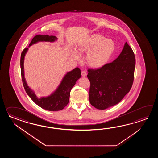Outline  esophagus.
<instances>
[{
  "mask_svg": "<svg viewBox=\"0 0 158 158\" xmlns=\"http://www.w3.org/2000/svg\"><path fill=\"white\" fill-rule=\"evenodd\" d=\"M81 75H82V77H85L87 75V73L85 71H82L81 72Z\"/></svg>",
  "mask_w": 158,
  "mask_h": 158,
  "instance_id": "1",
  "label": "esophagus"
}]
</instances>
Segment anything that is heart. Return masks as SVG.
Wrapping results in <instances>:
<instances>
[{
    "label": "heart",
    "instance_id": "1",
    "mask_svg": "<svg viewBox=\"0 0 158 158\" xmlns=\"http://www.w3.org/2000/svg\"><path fill=\"white\" fill-rule=\"evenodd\" d=\"M116 44L114 40L99 34H93L78 44L77 50L81 54H86L85 61L89 67L101 68L107 63L115 51ZM72 57L80 60V56L73 50Z\"/></svg>",
    "mask_w": 158,
    "mask_h": 158
}]
</instances>
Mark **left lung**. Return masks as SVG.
<instances>
[{
  "label": "left lung",
  "mask_w": 158,
  "mask_h": 158,
  "mask_svg": "<svg viewBox=\"0 0 158 158\" xmlns=\"http://www.w3.org/2000/svg\"><path fill=\"white\" fill-rule=\"evenodd\" d=\"M135 65L134 52L126 42L112 63L97 69H88L90 104L98 110H106L118 103L132 86Z\"/></svg>",
  "instance_id": "1"
}]
</instances>
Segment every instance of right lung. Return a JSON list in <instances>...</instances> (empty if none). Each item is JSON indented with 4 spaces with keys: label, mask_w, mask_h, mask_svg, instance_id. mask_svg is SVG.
I'll list each match as a JSON object with an SVG mask.
<instances>
[{
    "label": "right lung",
    "mask_w": 158,
    "mask_h": 158,
    "mask_svg": "<svg viewBox=\"0 0 158 158\" xmlns=\"http://www.w3.org/2000/svg\"><path fill=\"white\" fill-rule=\"evenodd\" d=\"M57 38L55 36L48 35H37L34 37L31 41L29 47L34 44L40 42H54L57 40ZM28 48H25L21 55V72L23 83L24 89L27 94L31 100L40 107L50 111H60L64 108L69 102L71 89L76 84V81L80 78L81 70L78 68H76L72 71L68 72L65 74L59 85L53 93L47 96L38 98L34 91L27 84L25 78L24 73V58L27 54Z\"/></svg>",
    "instance_id": "1"
}]
</instances>
